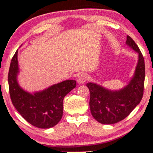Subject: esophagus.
Wrapping results in <instances>:
<instances>
[{
    "mask_svg": "<svg viewBox=\"0 0 153 153\" xmlns=\"http://www.w3.org/2000/svg\"><path fill=\"white\" fill-rule=\"evenodd\" d=\"M87 79H88V75H87V74L81 73L78 77V82L80 84H83V83H84L86 81Z\"/></svg>",
    "mask_w": 153,
    "mask_h": 153,
    "instance_id": "esophagus-1",
    "label": "esophagus"
}]
</instances>
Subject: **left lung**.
I'll list each match as a JSON object with an SVG mask.
<instances>
[{
	"mask_svg": "<svg viewBox=\"0 0 153 153\" xmlns=\"http://www.w3.org/2000/svg\"><path fill=\"white\" fill-rule=\"evenodd\" d=\"M127 46L139 55L134 76L128 85L120 90H109L94 83L86 85L90 91L91 115L99 123L114 124L126 118L142 99L145 78V60L138 46L127 36Z\"/></svg>",
	"mask_w": 153,
	"mask_h": 153,
	"instance_id": "8db88e82",
	"label": "left lung"
}]
</instances>
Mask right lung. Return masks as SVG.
Segmentation results:
<instances>
[{"label":"right lung","mask_w":153,"mask_h":153,"mask_svg":"<svg viewBox=\"0 0 153 153\" xmlns=\"http://www.w3.org/2000/svg\"><path fill=\"white\" fill-rule=\"evenodd\" d=\"M18 51L11 59L8 81L11 102L19 113L28 123L40 128L56 126L63 115V100L76 86V81L66 80L48 88L31 94L19 85Z\"/></svg>","instance_id":"obj_1"}]
</instances>
